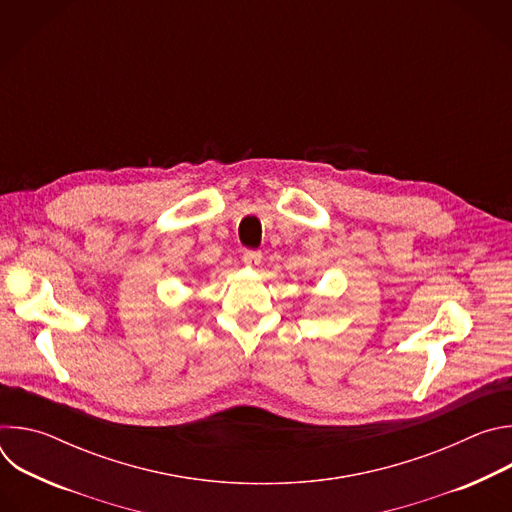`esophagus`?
I'll list each match as a JSON object with an SVG mask.
<instances>
[{
	"label": "esophagus",
	"instance_id": "esophagus-1",
	"mask_svg": "<svg viewBox=\"0 0 512 512\" xmlns=\"http://www.w3.org/2000/svg\"><path fill=\"white\" fill-rule=\"evenodd\" d=\"M261 253L259 251H245L243 253V263L249 265V267H257L261 263Z\"/></svg>",
	"mask_w": 512,
	"mask_h": 512
}]
</instances>
